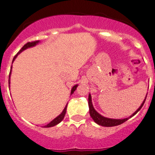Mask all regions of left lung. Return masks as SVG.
Listing matches in <instances>:
<instances>
[{
	"label": "left lung",
	"mask_w": 155,
	"mask_h": 155,
	"mask_svg": "<svg viewBox=\"0 0 155 155\" xmlns=\"http://www.w3.org/2000/svg\"><path fill=\"white\" fill-rule=\"evenodd\" d=\"M146 97H145L144 100H143L142 104H141L140 107H139V109L137 110L135 113H133L131 116L128 117V118H124V119H112V118H105V117L102 116L100 114L97 112L95 110H94V107H93L92 103V97H91L90 94H89V98H88V104H89V114H90V116L92 117V118L94 120V122L96 124H97L100 126H106V127H111V126H118V125H120L122 124H124V122H126V120H128V119L131 117H133L134 115H135L137 113L141 110V108L143 107V104H144L145 100H146Z\"/></svg>",
	"instance_id": "8db88e82"
}]
</instances>
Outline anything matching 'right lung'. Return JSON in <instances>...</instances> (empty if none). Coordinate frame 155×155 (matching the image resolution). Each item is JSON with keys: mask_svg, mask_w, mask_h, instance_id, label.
Here are the masks:
<instances>
[{"mask_svg": "<svg viewBox=\"0 0 155 155\" xmlns=\"http://www.w3.org/2000/svg\"><path fill=\"white\" fill-rule=\"evenodd\" d=\"M38 42H39V41H33V42H27V43L26 44V45H24L23 46V47L21 48V49L18 52L17 54H16V55H15L14 58V59H13V61H14L15 58H16V56H17V55H18V54H19L20 53H21V51H23L24 50L27 49V48H28L33 47V46H35V45L38 43ZM11 71H12V69H11V71H10V74H9L8 85L10 84V76H11ZM9 86H10V85H9ZM77 86H78V85L76 84V85L74 86V87H73V88H72V89H71V94H72L73 93H74V91L76 90V87H77ZM66 107H67V105L66 106V107L64 108V110H63V111L62 112V113H61V115H59L58 116L56 117V118H55V119H54V120H52L51 122L50 123V124H48L47 125V126H45V128H49V127H52V126H55V125L58 124L60 122H61V121H62L63 119L64 118V116H65V115H66Z\"/></svg>", "mask_w": 155, "mask_h": 155, "instance_id": "1", "label": "right lung"}]
</instances>
